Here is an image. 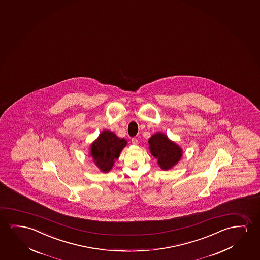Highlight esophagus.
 <instances>
[{"instance_id":"esophagus-1","label":"esophagus","mask_w":260,"mask_h":260,"mask_svg":"<svg viewBox=\"0 0 260 260\" xmlns=\"http://www.w3.org/2000/svg\"><path fill=\"white\" fill-rule=\"evenodd\" d=\"M132 143L133 144H135V145L138 144V139L136 138V137H134V138H132Z\"/></svg>"}]
</instances>
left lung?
<instances>
[{"label":"left lung","mask_w":260,"mask_h":260,"mask_svg":"<svg viewBox=\"0 0 260 260\" xmlns=\"http://www.w3.org/2000/svg\"><path fill=\"white\" fill-rule=\"evenodd\" d=\"M150 150L157 163L163 170H169L180 160L182 150L176 143H173L164 134L157 133L149 140Z\"/></svg>","instance_id":"1"}]
</instances>
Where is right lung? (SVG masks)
<instances>
[{
    "mask_svg": "<svg viewBox=\"0 0 260 260\" xmlns=\"http://www.w3.org/2000/svg\"><path fill=\"white\" fill-rule=\"evenodd\" d=\"M125 145V140L120 139L114 133L105 130L91 144V155L96 166L103 172H109Z\"/></svg>",
    "mask_w": 260,
    "mask_h": 260,
    "instance_id": "1",
    "label": "right lung"
}]
</instances>
